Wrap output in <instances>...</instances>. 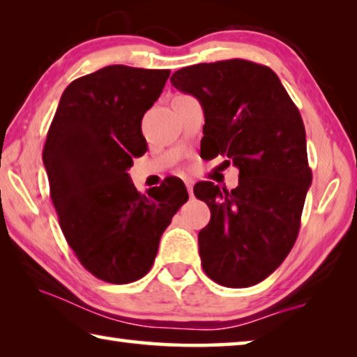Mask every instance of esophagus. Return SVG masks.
I'll return each instance as SVG.
<instances>
[{"mask_svg": "<svg viewBox=\"0 0 357 357\" xmlns=\"http://www.w3.org/2000/svg\"><path fill=\"white\" fill-rule=\"evenodd\" d=\"M184 183H185L187 190H189V195L192 197V195H193V181H192V179H185Z\"/></svg>", "mask_w": 357, "mask_h": 357, "instance_id": "esophagus-1", "label": "esophagus"}]
</instances>
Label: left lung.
<instances>
[{
  "mask_svg": "<svg viewBox=\"0 0 357 357\" xmlns=\"http://www.w3.org/2000/svg\"><path fill=\"white\" fill-rule=\"evenodd\" d=\"M170 82L203 107L204 155L239 170L231 192L193 187L211 209L198 233L204 273L223 287L257 285L293 249L312 184L301 113L273 69L245 59L189 66Z\"/></svg>",
  "mask_w": 357,
  "mask_h": 357,
  "instance_id": "1",
  "label": "left lung"
}]
</instances>
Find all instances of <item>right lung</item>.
Wrapping results in <instances>:
<instances>
[{"mask_svg":"<svg viewBox=\"0 0 357 357\" xmlns=\"http://www.w3.org/2000/svg\"><path fill=\"white\" fill-rule=\"evenodd\" d=\"M168 77L114 64L77 78L48 129L42 159L59 227L83 268L108 283L148 274L162 233L189 198L176 178L142 195L128 173L146 153L142 119Z\"/></svg>","mask_w":357,"mask_h":357,"instance_id":"obj_1","label":"right lung"}]
</instances>
